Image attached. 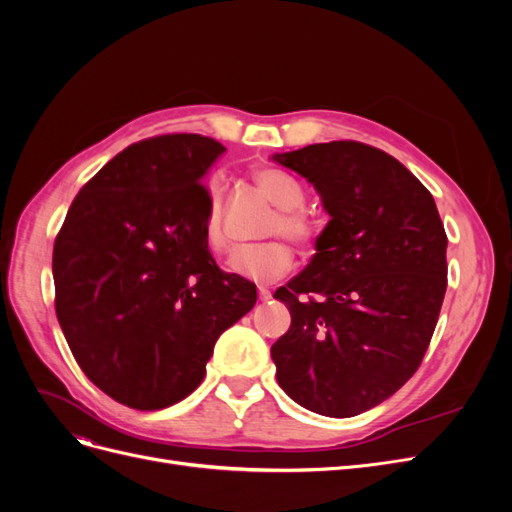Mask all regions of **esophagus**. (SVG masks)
I'll use <instances>...</instances> for the list:
<instances>
[{
	"mask_svg": "<svg viewBox=\"0 0 512 512\" xmlns=\"http://www.w3.org/2000/svg\"><path fill=\"white\" fill-rule=\"evenodd\" d=\"M258 299L260 301H269L271 299V290L267 286H258Z\"/></svg>",
	"mask_w": 512,
	"mask_h": 512,
	"instance_id": "1",
	"label": "esophagus"
}]
</instances>
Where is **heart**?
<instances>
[{
	"label": "heart",
	"mask_w": 512,
	"mask_h": 512,
	"mask_svg": "<svg viewBox=\"0 0 512 512\" xmlns=\"http://www.w3.org/2000/svg\"><path fill=\"white\" fill-rule=\"evenodd\" d=\"M254 181L260 194L265 196L273 207H277V213L273 215L265 230L267 237L277 239L250 247H239V250L228 258L226 267L235 275L245 277V280L275 282L292 269L294 262L290 245L280 237H288L292 243L309 247L316 239V224L303 211L305 190L297 179L282 173V170L269 168L258 170L254 175ZM203 230L211 252L222 254L230 250L232 243L224 230V200L218 183H213L209 188V203Z\"/></svg>",
	"instance_id": "1"
}]
</instances>
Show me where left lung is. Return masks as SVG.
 <instances>
[{
	"mask_svg": "<svg viewBox=\"0 0 512 512\" xmlns=\"http://www.w3.org/2000/svg\"><path fill=\"white\" fill-rule=\"evenodd\" d=\"M331 215L309 265L273 297L290 329L271 346L299 406L348 418L382 404L421 365L446 292V232L425 185L354 141L275 153Z\"/></svg>",
	"mask_w": 512,
	"mask_h": 512,
	"instance_id": "left-lung-1",
	"label": "left lung"
}]
</instances>
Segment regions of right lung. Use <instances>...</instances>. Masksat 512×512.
<instances>
[{
    "mask_svg": "<svg viewBox=\"0 0 512 512\" xmlns=\"http://www.w3.org/2000/svg\"><path fill=\"white\" fill-rule=\"evenodd\" d=\"M226 147L200 134L134 143L76 194L53 247L55 312L85 376L134 410L205 378L218 337L256 303L205 241L200 185Z\"/></svg>",
    "mask_w": 512,
    "mask_h": 512,
    "instance_id": "add662e5",
    "label": "right lung"
}]
</instances>
